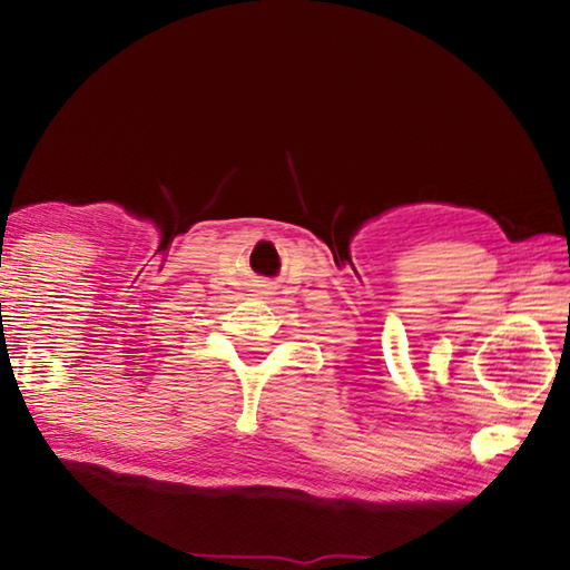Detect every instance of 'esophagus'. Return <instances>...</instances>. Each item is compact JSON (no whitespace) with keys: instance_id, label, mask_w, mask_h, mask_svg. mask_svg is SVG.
Instances as JSON below:
<instances>
[{"instance_id":"1","label":"esophagus","mask_w":570,"mask_h":570,"mask_svg":"<svg viewBox=\"0 0 570 570\" xmlns=\"http://www.w3.org/2000/svg\"><path fill=\"white\" fill-rule=\"evenodd\" d=\"M262 294H264V296H268V294H272V292H266V288H264V292H262Z\"/></svg>"}]
</instances>
